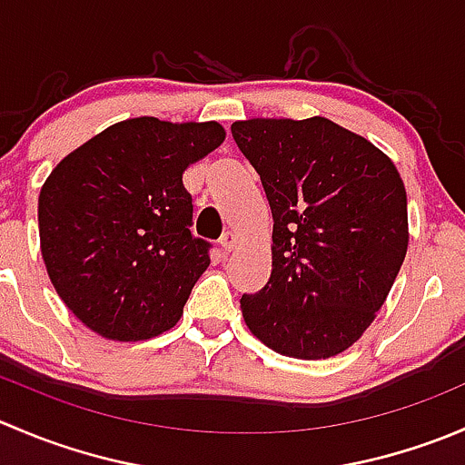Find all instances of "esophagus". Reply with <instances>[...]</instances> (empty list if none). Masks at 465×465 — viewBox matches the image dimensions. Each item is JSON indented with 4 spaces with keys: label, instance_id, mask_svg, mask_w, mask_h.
<instances>
[{
    "label": "esophagus",
    "instance_id": "34e87169",
    "mask_svg": "<svg viewBox=\"0 0 465 465\" xmlns=\"http://www.w3.org/2000/svg\"><path fill=\"white\" fill-rule=\"evenodd\" d=\"M238 242V236L233 232H227L223 238H220V250L224 252V254H229V252H233V247H236Z\"/></svg>",
    "mask_w": 465,
    "mask_h": 465
}]
</instances>
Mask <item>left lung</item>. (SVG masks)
Listing matches in <instances>:
<instances>
[{
	"label": "left lung",
	"mask_w": 465,
	"mask_h": 465,
	"mask_svg": "<svg viewBox=\"0 0 465 465\" xmlns=\"http://www.w3.org/2000/svg\"><path fill=\"white\" fill-rule=\"evenodd\" d=\"M232 134L274 218L270 281L241 299L247 328L288 358H332L371 326L405 261L401 173L323 116L236 121Z\"/></svg>",
	"instance_id": "obj_1"
}]
</instances>
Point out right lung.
I'll list each match as a JSON object with an SVG mask.
<instances>
[{
	"label": "right lung",
	"instance_id": "add662e5",
	"mask_svg": "<svg viewBox=\"0 0 465 465\" xmlns=\"http://www.w3.org/2000/svg\"><path fill=\"white\" fill-rule=\"evenodd\" d=\"M218 121L137 116L78 145L37 200L40 250L64 306L105 340H150L180 322L209 242L191 236V163L224 142Z\"/></svg>",
	"mask_w": 465,
	"mask_h": 465
}]
</instances>
